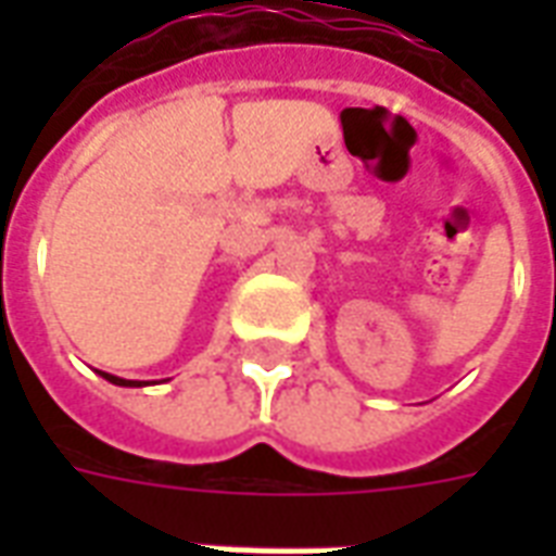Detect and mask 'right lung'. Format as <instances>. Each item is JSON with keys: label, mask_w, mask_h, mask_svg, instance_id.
Masks as SVG:
<instances>
[{"label": "right lung", "mask_w": 556, "mask_h": 556, "mask_svg": "<svg viewBox=\"0 0 556 556\" xmlns=\"http://www.w3.org/2000/svg\"><path fill=\"white\" fill-rule=\"evenodd\" d=\"M103 378H106V381H110V384H118V387H142L139 384V381H125V378H115V375H110V372H101Z\"/></svg>", "instance_id": "obj_1"}]
</instances>
